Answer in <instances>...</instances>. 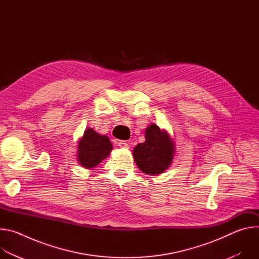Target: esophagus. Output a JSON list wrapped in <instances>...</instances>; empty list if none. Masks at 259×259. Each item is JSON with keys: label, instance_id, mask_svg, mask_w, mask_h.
I'll return each mask as SVG.
<instances>
[{"label": "esophagus", "instance_id": "1", "mask_svg": "<svg viewBox=\"0 0 259 259\" xmlns=\"http://www.w3.org/2000/svg\"><path fill=\"white\" fill-rule=\"evenodd\" d=\"M118 145L121 147V149H128L129 147V144L126 141H119Z\"/></svg>", "mask_w": 259, "mask_h": 259}]
</instances>
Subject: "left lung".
<instances>
[{
	"mask_svg": "<svg viewBox=\"0 0 259 259\" xmlns=\"http://www.w3.org/2000/svg\"><path fill=\"white\" fill-rule=\"evenodd\" d=\"M145 141L138 143L133 150L137 167L145 174L159 175L172 164L175 155V143L167 130L156 124L147 126L144 132Z\"/></svg>",
	"mask_w": 259,
	"mask_h": 259,
	"instance_id": "obj_1",
	"label": "left lung"
}]
</instances>
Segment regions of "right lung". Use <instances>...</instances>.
Segmentation results:
<instances>
[{
  "label": "right lung",
  "mask_w": 259,
  "mask_h": 259,
  "mask_svg": "<svg viewBox=\"0 0 259 259\" xmlns=\"http://www.w3.org/2000/svg\"><path fill=\"white\" fill-rule=\"evenodd\" d=\"M113 151V144L106 135L87 128L78 141L77 161L86 169L95 168Z\"/></svg>",
  "instance_id": "1"
}]
</instances>
